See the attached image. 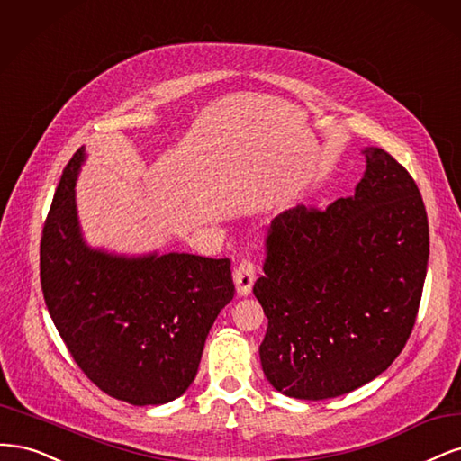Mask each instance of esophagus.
I'll return each instance as SVG.
<instances>
[{
	"label": "esophagus",
	"mask_w": 461,
	"mask_h": 461,
	"mask_svg": "<svg viewBox=\"0 0 461 461\" xmlns=\"http://www.w3.org/2000/svg\"><path fill=\"white\" fill-rule=\"evenodd\" d=\"M255 277H257V268L250 260H241L240 266L233 270V281H235V289L240 296H247L252 291V285H255Z\"/></svg>",
	"instance_id": "esophagus-1"
}]
</instances>
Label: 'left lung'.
I'll return each mask as SVG.
<instances>
[{
    "label": "left lung",
    "instance_id": "8db88e82",
    "mask_svg": "<svg viewBox=\"0 0 461 461\" xmlns=\"http://www.w3.org/2000/svg\"><path fill=\"white\" fill-rule=\"evenodd\" d=\"M354 195L272 220L252 293L268 318L266 379L281 394L325 400L374 381L413 330L429 260L425 204L408 170L366 147Z\"/></svg>",
    "mask_w": 461,
    "mask_h": 461
}]
</instances>
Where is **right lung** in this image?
<instances>
[{
  "label": "right lung",
  "mask_w": 461,
  "mask_h": 461,
  "mask_svg": "<svg viewBox=\"0 0 461 461\" xmlns=\"http://www.w3.org/2000/svg\"><path fill=\"white\" fill-rule=\"evenodd\" d=\"M78 149L41 231V291L55 328L92 383L133 406L182 396L220 310L233 299L231 262L187 252L114 255L84 241L77 211Z\"/></svg>",
  "instance_id": "obj_1"
}]
</instances>
